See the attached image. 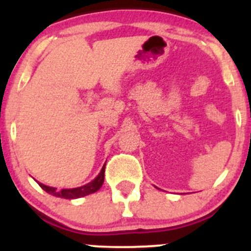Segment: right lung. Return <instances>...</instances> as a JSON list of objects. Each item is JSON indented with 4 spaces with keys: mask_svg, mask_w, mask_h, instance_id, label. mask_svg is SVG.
<instances>
[{
    "mask_svg": "<svg viewBox=\"0 0 251 251\" xmlns=\"http://www.w3.org/2000/svg\"><path fill=\"white\" fill-rule=\"evenodd\" d=\"M104 170H105V165H103L100 173L98 174V176L96 177L93 181H91L90 183L85 184V186L77 187V188L57 189L54 188V187H50L44 183H40V182L39 184L44 191H46L47 193L52 194V196L54 197H59V198H64V199H76V198H81V197L88 196V194L95 193V192H97L98 189L102 187L103 182H104Z\"/></svg>",
    "mask_w": 251,
    "mask_h": 251,
    "instance_id": "obj_1",
    "label": "right lung"
}]
</instances>
